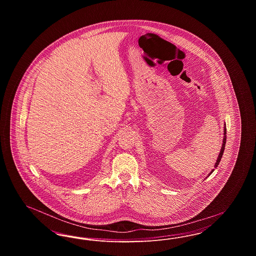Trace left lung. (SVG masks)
Segmentation results:
<instances>
[{
	"label": "left lung",
	"instance_id": "8db88e82",
	"mask_svg": "<svg viewBox=\"0 0 256 256\" xmlns=\"http://www.w3.org/2000/svg\"><path fill=\"white\" fill-rule=\"evenodd\" d=\"M226 124H224V139H222V148H220V150L219 156H218V158H217V161H216V163H215V168H217L218 167V165H219L220 161V159H222V154H224V146H226ZM214 172V169L211 170L208 174H207V176H209L212 172ZM206 176V178H207Z\"/></svg>",
	"mask_w": 256,
	"mask_h": 256
}]
</instances>
